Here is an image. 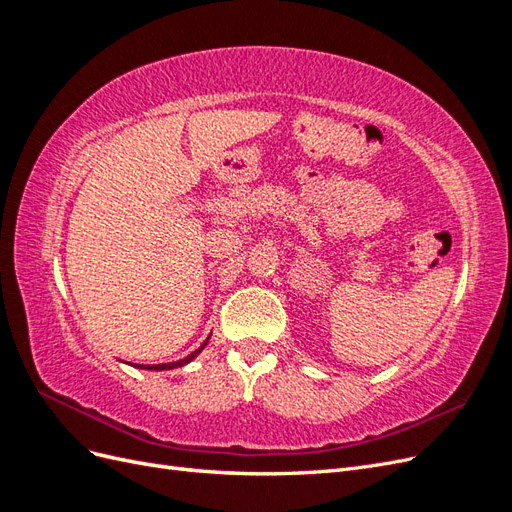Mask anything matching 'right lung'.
Instances as JSON below:
<instances>
[{
    "label": "right lung",
    "mask_w": 512,
    "mask_h": 512,
    "mask_svg": "<svg viewBox=\"0 0 512 512\" xmlns=\"http://www.w3.org/2000/svg\"><path fill=\"white\" fill-rule=\"evenodd\" d=\"M205 346H207V342H205L203 346H200L196 352H192L190 356H185V359H181V361H175V363H162V365H151V367L147 365L145 369H175V367H181V365H185V363H190V361L194 359V356H196L200 350H203ZM138 367H143V365H138Z\"/></svg>",
    "instance_id": "obj_1"
}]
</instances>
